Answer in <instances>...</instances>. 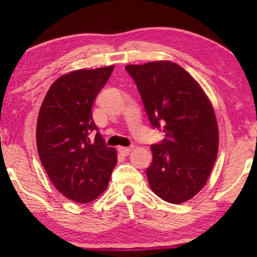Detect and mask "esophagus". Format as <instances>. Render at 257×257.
<instances>
[{"mask_svg": "<svg viewBox=\"0 0 257 257\" xmlns=\"http://www.w3.org/2000/svg\"><path fill=\"white\" fill-rule=\"evenodd\" d=\"M133 146L132 147H119L118 148V151L120 152V154H122L123 157H126V155L130 154V152L133 150Z\"/></svg>", "mask_w": 257, "mask_h": 257, "instance_id": "1", "label": "esophagus"}]
</instances>
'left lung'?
<instances>
[{
  "mask_svg": "<svg viewBox=\"0 0 257 257\" xmlns=\"http://www.w3.org/2000/svg\"><path fill=\"white\" fill-rule=\"evenodd\" d=\"M153 128L165 138L151 146L147 168L151 190L170 204L191 199L204 188L217 155L214 110L196 80L170 61L126 65Z\"/></svg>",
  "mask_w": 257,
  "mask_h": 257,
  "instance_id": "1",
  "label": "left lung"
}]
</instances>
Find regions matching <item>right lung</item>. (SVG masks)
<instances>
[{"label":"right lung","mask_w":257,"mask_h":257,"mask_svg":"<svg viewBox=\"0 0 257 257\" xmlns=\"http://www.w3.org/2000/svg\"><path fill=\"white\" fill-rule=\"evenodd\" d=\"M113 65L78 69L52 83L38 113L36 144L42 164L56 189L66 198L87 204L102 194L116 164L92 118L93 103ZM97 131L95 142L88 135Z\"/></svg>","instance_id":"1"}]
</instances>
